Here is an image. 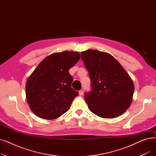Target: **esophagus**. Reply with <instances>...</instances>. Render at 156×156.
<instances>
[{"label":"esophagus","mask_w":156,"mask_h":156,"mask_svg":"<svg viewBox=\"0 0 156 156\" xmlns=\"http://www.w3.org/2000/svg\"><path fill=\"white\" fill-rule=\"evenodd\" d=\"M79 94L80 95H83V90H80L79 91Z\"/></svg>","instance_id":"obj_1"}]
</instances>
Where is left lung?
<instances>
[{"mask_svg": "<svg viewBox=\"0 0 156 156\" xmlns=\"http://www.w3.org/2000/svg\"><path fill=\"white\" fill-rule=\"evenodd\" d=\"M81 57L91 81V91L85 93L90 110L104 118L121 116L132 101L134 85L132 79L109 54L88 50L81 53Z\"/></svg>", "mask_w": 156, "mask_h": 156, "instance_id": "left-lung-1", "label": "left lung"}]
</instances>
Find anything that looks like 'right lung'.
I'll list each match as a JSON object with an SVG mask.
<instances>
[{
  "label": "right lung",
  "mask_w": 156,
  "mask_h": 156,
  "mask_svg": "<svg viewBox=\"0 0 156 156\" xmlns=\"http://www.w3.org/2000/svg\"><path fill=\"white\" fill-rule=\"evenodd\" d=\"M80 58L77 52L54 53L41 62L28 78L26 95L31 110L46 119L59 118L67 112L78 92L71 88L69 69Z\"/></svg>",
  "instance_id": "right-lung-1"
}]
</instances>
